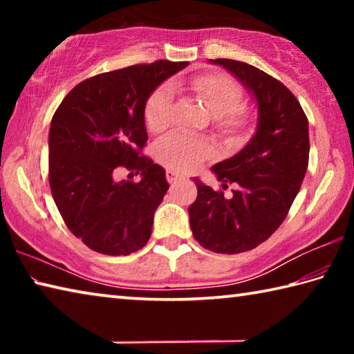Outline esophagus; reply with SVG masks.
<instances>
[{
	"label": "esophagus",
	"mask_w": 354,
	"mask_h": 354,
	"mask_svg": "<svg viewBox=\"0 0 354 354\" xmlns=\"http://www.w3.org/2000/svg\"><path fill=\"white\" fill-rule=\"evenodd\" d=\"M181 176L178 175V173H175V171H171V170H169L167 171V181H169L170 184H176L178 181H181Z\"/></svg>",
	"instance_id": "1"
}]
</instances>
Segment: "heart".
Returning a JSON list of instances; mask_svg holds the SVG:
<instances>
[{
	"label": "heart",
	"instance_id": "b5f03b06",
	"mask_svg": "<svg viewBox=\"0 0 354 354\" xmlns=\"http://www.w3.org/2000/svg\"><path fill=\"white\" fill-rule=\"evenodd\" d=\"M187 87L206 104L215 118V127L221 134L236 137L250 124V112L242 106L243 91L236 80L223 73L196 76ZM175 88L170 82L159 86L145 104V122L149 131L160 133L170 127L173 120ZM212 153L211 143L198 137L181 133L165 136L156 147V156L167 169L176 171H194Z\"/></svg>",
	"mask_w": 354,
	"mask_h": 354
}]
</instances>
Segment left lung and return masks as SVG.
Listing matches in <instances>:
<instances>
[{
	"mask_svg": "<svg viewBox=\"0 0 354 354\" xmlns=\"http://www.w3.org/2000/svg\"><path fill=\"white\" fill-rule=\"evenodd\" d=\"M257 101L253 139L212 171L221 187L234 183L231 197L195 179L198 195L189 207L195 241L214 253L237 254L266 242L283 223L309 164L308 117L283 82L253 65L215 59Z\"/></svg>",
	"mask_w": 354,
	"mask_h": 354,
	"instance_id": "obj_1",
	"label": "left lung"
}]
</instances>
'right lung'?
Returning <instances> with one entry per match:
<instances>
[{
  "label": "right lung",
  "instance_id": "right-lung-1",
  "mask_svg": "<svg viewBox=\"0 0 354 354\" xmlns=\"http://www.w3.org/2000/svg\"><path fill=\"white\" fill-rule=\"evenodd\" d=\"M185 65L156 61L88 77L53 115V198L68 230L97 253L127 256L151 236L169 184L162 167L142 154L148 140L145 104L160 82ZM118 168L140 171L142 179L115 182Z\"/></svg>",
  "mask_w": 354,
  "mask_h": 354
}]
</instances>
